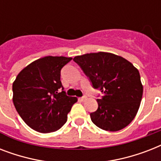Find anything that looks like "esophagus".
Wrapping results in <instances>:
<instances>
[{
    "label": "esophagus",
    "mask_w": 161,
    "mask_h": 161,
    "mask_svg": "<svg viewBox=\"0 0 161 161\" xmlns=\"http://www.w3.org/2000/svg\"><path fill=\"white\" fill-rule=\"evenodd\" d=\"M87 99V96H83L82 98H80L81 101H85Z\"/></svg>",
    "instance_id": "esophagus-1"
}]
</instances>
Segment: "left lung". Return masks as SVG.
<instances>
[{"instance_id":"1","label":"left lung","mask_w":161,"mask_h":161,"mask_svg":"<svg viewBox=\"0 0 161 161\" xmlns=\"http://www.w3.org/2000/svg\"><path fill=\"white\" fill-rule=\"evenodd\" d=\"M73 61L103 95L98 109L91 113L92 122L106 131H118L129 125L137 114L143 95L139 71L125 58L110 53L77 56Z\"/></svg>"}]
</instances>
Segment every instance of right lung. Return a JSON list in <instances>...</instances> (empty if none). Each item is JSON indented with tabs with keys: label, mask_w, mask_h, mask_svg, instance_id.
<instances>
[{
	"label": "right lung",
	"mask_w": 161,
	"mask_h": 161,
	"mask_svg": "<svg viewBox=\"0 0 161 161\" xmlns=\"http://www.w3.org/2000/svg\"><path fill=\"white\" fill-rule=\"evenodd\" d=\"M71 60L53 56L39 58L24 68L14 81V106L32 130L54 132L67 122L68 114L78 98L66 95L60 76L61 69Z\"/></svg>",
	"instance_id": "1"
}]
</instances>
